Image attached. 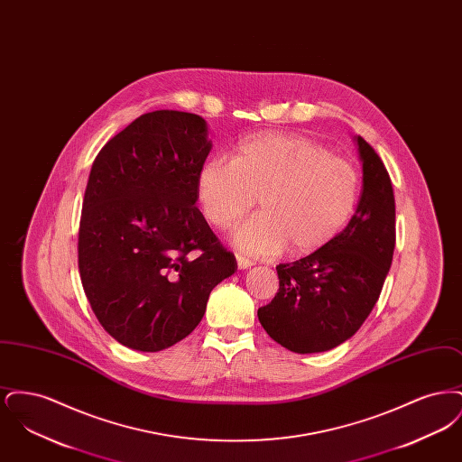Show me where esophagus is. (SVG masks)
Here are the masks:
<instances>
[{"mask_svg": "<svg viewBox=\"0 0 462 462\" xmlns=\"http://www.w3.org/2000/svg\"><path fill=\"white\" fill-rule=\"evenodd\" d=\"M253 262L251 260H247V258H244V256H239L237 254V266H239V270H245V268H251L253 266Z\"/></svg>", "mask_w": 462, "mask_h": 462, "instance_id": "esophagus-1", "label": "esophagus"}]
</instances>
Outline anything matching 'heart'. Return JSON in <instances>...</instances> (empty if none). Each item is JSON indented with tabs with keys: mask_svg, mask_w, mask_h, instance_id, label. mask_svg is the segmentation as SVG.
<instances>
[{
	"mask_svg": "<svg viewBox=\"0 0 462 462\" xmlns=\"http://www.w3.org/2000/svg\"><path fill=\"white\" fill-rule=\"evenodd\" d=\"M360 176L345 157L322 143L286 133H260L241 140L230 161L208 159L196 176L204 218L228 228L260 196L262 211L232 236L244 253L273 258L287 245L310 254L334 241L352 220Z\"/></svg>",
	"mask_w": 462,
	"mask_h": 462,
	"instance_id": "heart-1",
	"label": "heart"
}]
</instances>
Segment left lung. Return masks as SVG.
<instances>
[{"label": "left lung", "mask_w": 462, "mask_h": 462, "mask_svg": "<svg viewBox=\"0 0 462 462\" xmlns=\"http://www.w3.org/2000/svg\"><path fill=\"white\" fill-rule=\"evenodd\" d=\"M362 194L346 228L326 247L277 266L279 292L258 310L266 334L294 353L332 350L350 339L381 294L395 249L390 175L362 138Z\"/></svg>", "instance_id": "1"}]
</instances>
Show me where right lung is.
I'll use <instances>...</instances> for the list:
<instances>
[{
  "label": "right lung",
  "instance_id": "1",
  "mask_svg": "<svg viewBox=\"0 0 462 462\" xmlns=\"http://www.w3.org/2000/svg\"><path fill=\"white\" fill-rule=\"evenodd\" d=\"M208 123L154 110L93 161L78 241L81 282L102 328L138 352H161L198 328L211 291L237 272L196 208L211 152Z\"/></svg>",
  "mask_w": 462,
  "mask_h": 462
}]
</instances>
